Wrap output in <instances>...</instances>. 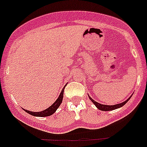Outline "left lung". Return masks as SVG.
Returning <instances> with one entry per match:
<instances>
[{
	"mask_svg": "<svg viewBox=\"0 0 147 147\" xmlns=\"http://www.w3.org/2000/svg\"><path fill=\"white\" fill-rule=\"evenodd\" d=\"M89 98L91 99V100H92V102L94 103V105H95V106H96L97 107H98V109L100 110V111H112V110H114V109H117V108H119V107H122V106H123V105H125L126 103L127 102L128 100H129V99H130V98H129L127 100H125L124 102L123 103H121V104H117V105H101V104H99V103L96 102L95 100H94L93 99H92L91 97L89 96Z\"/></svg>",
	"mask_w": 147,
	"mask_h": 147,
	"instance_id": "obj_1",
	"label": "left lung"
}]
</instances>
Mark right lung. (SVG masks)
Returning <instances> with one entry per match:
<instances>
[{"label": "right lung", "mask_w": 147, "mask_h": 147, "mask_svg": "<svg viewBox=\"0 0 147 147\" xmlns=\"http://www.w3.org/2000/svg\"><path fill=\"white\" fill-rule=\"evenodd\" d=\"M63 92H64V90L62 89L61 93H60L59 96L57 98V100H55V102L53 103V105H51L49 108H47V110L45 111H42L40 112H33L30 111H27V110H24L25 111L27 112L28 114L33 115V116H37V117H47L50 116L53 113H55V111L57 110V108L59 107V105H61V103L62 101V98H63Z\"/></svg>", "instance_id": "right-lung-1"}]
</instances>
